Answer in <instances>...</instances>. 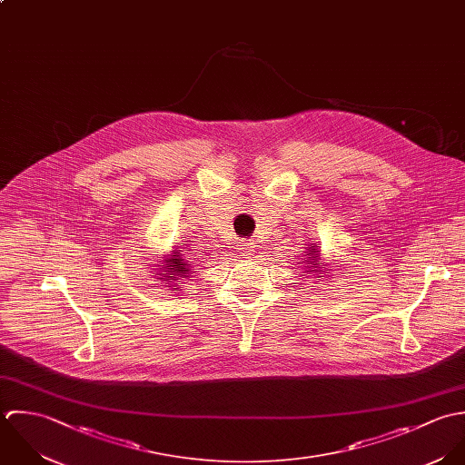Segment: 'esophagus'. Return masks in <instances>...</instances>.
Wrapping results in <instances>:
<instances>
[{
  "label": "esophagus",
  "instance_id": "esophagus-1",
  "mask_svg": "<svg viewBox=\"0 0 465 465\" xmlns=\"http://www.w3.org/2000/svg\"><path fill=\"white\" fill-rule=\"evenodd\" d=\"M253 244L252 242H244V241H241V242H237V252H239V255L241 257H248V255H252L253 253Z\"/></svg>",
  "mask_w": 465,
  "mask_h": 465
}]
</instances>
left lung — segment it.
I'll return each mask as SVG.
<instances>
[{"mask_svg": "<svg viewBox=\"0 0 465 465\" xmlns=\"http://www.w3.org/2000/svg\"><path fill=\"white\" fill-rule=\"evenodd\" d=\"M305 253L307 255H305V266L303 268L307 270V275H311L316 280L322 279V275L327 273L329 270H322L318 266V262H320V246L318 244H309Z\"/></svg>", "mask_w": 465, "mask_h": 465, "instance_id": "1", "label": "left lung"}]
</instances>
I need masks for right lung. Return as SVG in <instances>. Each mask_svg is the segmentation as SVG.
I'll return each mask as SVG.
<instances>
[{"instance_id":"obj_1","label":"right lung","mask_w":465,"mask_h":465,"mask_svg":"<svg viewBox=\"0 0 465 465\" xmlns=\"http://www.w3.org/2000/svg\"><path fill=\"white\" fill-rule=\"evenodd\" d=\"M182 250H174L171 255H165L163 257V266L160 270H156L153 273V277H155L158 271L161 272L158 278V282H163V283H171L169 287L174 289V291H180L178 287V282H182L183 279L190 277V264H186L183 255H180Z\"/></svg>"}]
</instances>
